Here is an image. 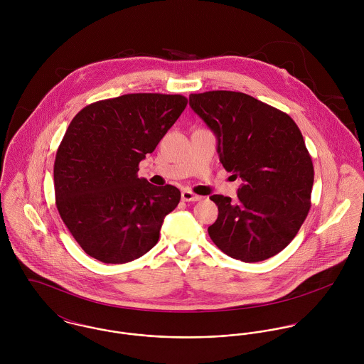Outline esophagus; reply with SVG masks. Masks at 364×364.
<instances>
[{
    "label": "esophagus",
    "instance_id": "esophagus-1",
    "mask_svg": "<svg viewBox=\"0 0 364 364\" xmlns=\"http://www.w3.org/2000/svg\"><path fill=\"white\" fill-rule=\"evenodd\" d=\"M200 199H202L200 196L195 195V193L191 192V191H183V192H182V200H183V202H199Z\"/></svg>",
    "mask_w": 364,
    "mask_h": 364
}]
</instances>
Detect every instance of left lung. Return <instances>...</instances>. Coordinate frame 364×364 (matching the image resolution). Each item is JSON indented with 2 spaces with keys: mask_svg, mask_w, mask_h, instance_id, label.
Instances as JSON below:
<instances>
[{
  "mask_svg": "<svg viewBox=\"0 0 364 364\" xmlns=\"http://www.w3.org/2000/svg\"><path fill=\"white\" fill-rule=\"evenodd\" d=\"M217 137L223 166L241 178L237 199L213 195L211 241L228 257L259 262L283 251L311 208L314 166L303 134L284 112L232 91L191 94Z\"/></svg>",
  "mask_w": 364,
  "mask_h": 364,
  "instance_id": "1",
  "label": "left lung"
}]
</instances>
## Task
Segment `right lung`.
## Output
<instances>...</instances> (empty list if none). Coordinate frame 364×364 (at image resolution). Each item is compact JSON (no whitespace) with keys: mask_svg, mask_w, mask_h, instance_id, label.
<instances>
[{"mask_svg":"<svg viewBox=\"0 0 364 364\" xmlns=\"http://www.w3.org/2000/svg\"><path fill=\"white\" fill-rule=\"evenodd\" d=\"M186 105L182 95L127 94L88 105L71 120L54 161L55 205L90 257L126 263L158 242L181 192L139 178V164Z\"/></svg>","mask_w":364,"mask_h":364,"instance_id":"1","label":"right lung"}]
</instances>
